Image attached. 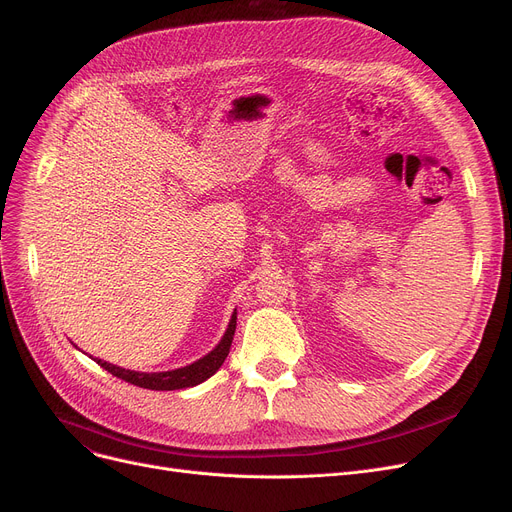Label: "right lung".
<instances>
[{
	"label": "right lung",
	"instance_id": "obj_1",
	"mask_svg": "<svg viewBox=\"0 0 512 512\" xmlns=\"http://www.w3.org/2000/svg\"><path fill=\"white\" fill-rule=\"evenodd\" d=\"M234 330H236V313L230 319V326L222 338V342L213 348L209 355H205L203 359L195 361L193 365H186L174 371H161V373H139V371H130V369H122L118 365H112L107 361L95 359L97 365H101L105 371H110L116 378L139 386V388H147V390H180V388H191L197 386L201 382H205L207 378L218 371L222 367V363L226 361L230 346H232V338H234Z\"/></svg>",
	"mask_w": 512,
	"mask_h": 512
}]
</instances>
